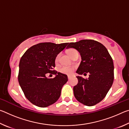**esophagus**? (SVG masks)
Returning a JSON list of instances; mask_svg holds the SVG:
<instances>
[{
    "label": "esophagus",
    "mask_w": 129,
    "mask_h": 129,
    "mask_svg": "<svg viewBox=\"0 0 129 129\" xmlns=\"http://www.w3.org/2000/svg\"><path fill=\"white\" fill-rule=\"evenodd\" d=\"M68 80H70V79H71V76H68Z\"/></svg>",
    "instance_id": "esophagus-1"
}]
</instances>
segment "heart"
<instances>
[{
    "mask_svg": "<svg viewBox=\"0 0 129 129\" xmlns=\"http://www.w3.org/2000/svg\"><path fill=\"white\" fill-rule=\"evenodd\" d=\"M76 51L75 49H71L68 50V53L69 55L71 56L72 55V54L73 53V52H75ZM59 58H60V54H58L57 56H56V57L55 58V62H57L59 60ZM74 67H69V66H63L60 69V72H61L62 73L64 74H66V75H71L72 73H73V72L74 71Z\"/></svg>",
    "mask_w": 129,
    "mask_h": 129,
    "instance_id": "heart-1",
    "label": "heart"
}]
</instances>
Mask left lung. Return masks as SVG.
<instances>
[{"label":"left lung","mask_w":129,"mask_h":129,"mask_svg":"<svg viewBox=\"0 0 129 129\" xmlns=\"http://www.w3.org/2000/svg\"><path fill=\"white\" fill-rule=\"evenodd\" d=\"M79 52L81 61L76 71L78 75L89 73L88 79L77 76L78 84L73 87L78 102L91 106L105 97L114 81V64L108 49L101 43L93 40H81L71 43L67 48Z\"/></svg>","instance_id":"8db88e82"}]
</instances>
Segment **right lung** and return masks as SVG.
Wrapping results in <instances>:
<instances>
[{"label": "right lung", "instance_id": "right-lung-1", "mask_svg": "<svg viewBox=\"0 0 129 129\" xmlns=\"http://www.w3.org/2000/svg\"><path fill=\"white\" fill-rule=\"evenodd\" d=\"M68 44L39 43L27 49L21 57L19 83L25 97L35 105L45 108L55 103L60 97L68 77L53 71V68L56 56ZM48 73L55 77L47 78L46 74Z\"/></svg>", "mask_w": 129, "mask_h": 129}]
</instances>
